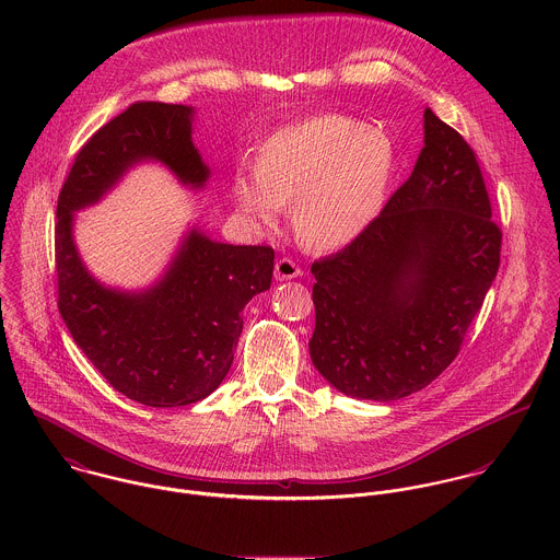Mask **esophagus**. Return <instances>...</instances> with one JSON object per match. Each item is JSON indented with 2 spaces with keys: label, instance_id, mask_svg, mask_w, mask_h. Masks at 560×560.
Returning <instances> with one entry per match:
<instances>
[{
  "label": "esophagus",
  "instance_id": "34e87169",
  "mask_svg": "<svg viewBox=\"0 0 560 560\" xmlns=\"http://www.w3.org/2000/svg\"><path fill=\"white\" fill-rule=\"evenodd\" d=\"M298 276H302V269H300V265L295 262V260H291V258H280L278 262H276V280H293V278H298Z\"/></svg>",
  "mask_w": 560,
  "mask_h": 560
}]
</instances>
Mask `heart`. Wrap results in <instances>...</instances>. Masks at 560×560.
I'll return each mask as SVG.
<instances>
[{"label":"heart","instance_id":"obj_1","mask_svg":"<svg viewBox=\"0 0 560 560\" xmlns=\"http://www.w3.org/2000/svg\"><path fill=\"white\" fill-rule=\"evenodd\" d=\"M397 167L393 138L355 118L313 116L271 133L256 170H240L233 198L245 218L273 226L293 205V226L308 247L338 249L382 213Z\"/></svg>","mask_w":560,"mask_h":560}]
</instances>
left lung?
<instances>
[{
    "label": "left lung",
    "instance_id": "obj_1",
    "mask_svg": "<svg viewBox=\"0 0 560 560\" xmlns=\"http://www.w3.org/2000/svg\"><path fill=\"white\" fill-rule=\"evenodd\" d=\"M424 147L377 220L313 273L315 369L353 399H402L459 353L502 233L468 142L429 107Z\"/></svg>",
    "mask_w": 560,
    "mask_h": 560
}]
</instances>
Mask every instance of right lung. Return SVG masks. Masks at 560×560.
Segmentation results:
<instances>
[{
	"label": "right lung",
	"mask_w": 560,
	"mask_h": 560,
	"mask_svg": "<svg viewBox=\"0 0 560 560\" xmlns=\"http://www.w3.org/2000/svg\"><path fill=\"white\" fill-rule=\"evenodd\" d=\"M194 107L133 103L81 149L58 198V308L73 340L127 399L180 407L229 375L245 304L271 287L273 249L211 240L191 226L160 278L138 291L94 278L75 243V213L96 205L138 163H161L189 189L211 167L194 144Z\"/></svg>",
	"instance_id": "1"
}]
</instances>
